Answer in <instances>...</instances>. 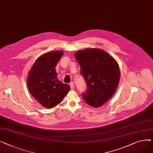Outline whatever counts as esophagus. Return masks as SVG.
Instances as JSON below:
<instances>
[{"mask_svg": "<svg viewBox=\"0 0 153 153\" xmlns=\"http://www.w3.org/2000/svg\"><path fill=\"white\" fill-rule=\"evenodd\" d=\"M70 87H71V89H74V85L73 82H71L70 83Z\"/></svg>", "mask_w": 153, "mask_h": 153, "instance_id": "34e87169", "label": "esophagus"}]
</instances>
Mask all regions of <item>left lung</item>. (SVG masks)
Masks as SVG:
<instances>
[{"label":"left lung","instance_id":"1","mask_svg":"<svg viewBox=\"0 0 153 153\" xmlns=\"http://www.w3.org/2000/svg\"><path fill=\"white\" fill-rule=\"evenodd\" d=\"M87 84L82 94L85 102L99 107L111 97L118 87L120 72L117 61L105 51L89 48L75 54Z\"/></svg>","mask_w":153,"mask_h":153}]
</instances>
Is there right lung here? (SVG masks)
I'll return each instance as SVG.
<instances>
[{
	"mask_svg": "<svg viewBox=\"0 0 153 153\" xmlns=\"http://www.w3.org/2000/svg\"><path fill=\"white\" fill-rule=\"evenodd\" d=\"M63 54L56 51L46 53L36 61L29 72L27 85L31 94L43 106L51 108L61 102L70 86L57 79L56 64Z\"/></svg>",
	"mask_w": 153,
	"mask_h": 153,
	"instance_id": "1",
	"label": "right lung"
}]
</instances>
